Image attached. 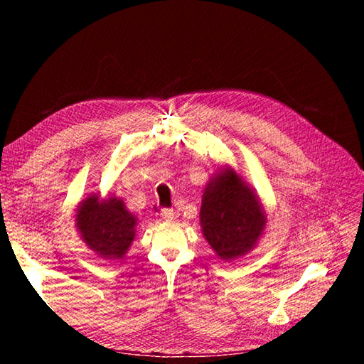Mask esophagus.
<instances>
[{"label": "esophagus", "instance_id": "obj_1", "mask_svg": "<svg viewBox=\"0 0 364 364\" xmlns=\"http://www.w3.org/2000/svg\"><path fill=\"white\" fill-rule=\"evenodd\" d=\"M162 218L167 220V222H171V220L174 218L173 209H162Z\"/></svg>", "mask_w": 364, "mask_h": 364}]
</instances>
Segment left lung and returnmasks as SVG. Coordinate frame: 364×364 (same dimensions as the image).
I'll use <instances>...</instances> for the list:
<instances>
[{
	"label": "left lung",
	"mask_w": 364,
	"mask_h": 364,
	"mask_svg": "<svg viewBox=\"0 0 364 364\" xmlns=\"http://www.w3.org/2000/svg\"><path fill=\"white\" fill-rule=\"evenodd\" d=\"M200 226L215 255L232 261L247 255L258 245L267 226V215L255 190L229 165L206 183Z\"/></svg>",
	"instance_id": "1"
}]
</instances>
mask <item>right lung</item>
<instances>
[{
  "label": "right lung",
  "instance_id": "right-lung-1",
  "mask_svg": "<svg viewBox=\"0 0 364 364\" xmlns=\"http://www.w3.org/2000/svg\"><path fill=\"white\" fill-rule=\"evenodd\" d=\"M75 226L87 249L103 259H123L136 235V215L123 199L87 196L75 209Z\"/></svg>",
  "mask_w": 364,
  "mask_h": 364
}]
</instances>
